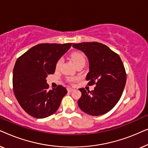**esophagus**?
<instances>
[{
    "label": "esophagus",
    "mask_w": 148,
    "mask_h": 148,
    "mask_svg": "<svg viewBox=\"0 0 148 148\" xmlns=\"http://www.w3.org/2000/svg\"><path fill=\"white\" fill-rule=\"evenodd\" d=\"M73 90H74L73 88H70V87H68V88H67V91H68V92H72V91Z\"/></svg>",
    "instance_id": "1"
}]
</instances>
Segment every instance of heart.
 <instances>
[{
	"label": "heart",
	"instance_id": "heart-1",
	"mask_svg": "<svg viewBox=\"0 0 148 148\" xmlns=\"http://www.w3.org/2000/svg\"><path fill=\"white\" fill-rule=\"evenodd\" d=\"M71 60L75 64L76 66H77L78 64L84 63L86 62V57H85L84 54L81 52H74L71 54ZM62 58H60L57 60V61L56 62L55 64V68L56 70L59 69L60 66L62 65ZM68 82L70 83H74L76 82L77 79L75 77H70L68 78Z\"/></svg>",
	"mask_w": 148,
	"mask_h": 148
}]
</instances>
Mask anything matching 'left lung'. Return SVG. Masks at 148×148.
<instances>
[{
  "label": "left lung",
  "mask_w": 148,
  "mask_h": 148,
  "mask_svg": "<svg viewBox=\"0 0 148 148\" xmlns=\"http://www.w3.org/2000/svg\"><path fill=\"white\" fill-rule=\"evenodd\" d=\"M88 56L90 72L88 86L96 85L94 90H79L81 110L92 116L106 114L114 108L122 96L127 80L125 69L120 56L108 46L97 42L73 44Z\"/></svg>",
  "instance_id": "1"
}]
</instances>
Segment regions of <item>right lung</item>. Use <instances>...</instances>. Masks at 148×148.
Masks as SVG:
<instances>
[{
    "instance_id": "right-lung-1",
    "label": "right lung",
    "mask_w": 148,
    "mask_h": 148,
    "mask_svg": "<svg viewBox=\"0 0 148 148\" xmlns=\"http://www.w3.org/2000/svg\"><path fill=\"white\" fill-rule=\"evenodd\" d=\"M71 45L40 44L16 60L13 73V92L20 106L30 116L43 119L54 114L67 94L66 89L60 85L48 90L46 78L54 73L57 60Z\"/></svg>"
}]
</instances>
